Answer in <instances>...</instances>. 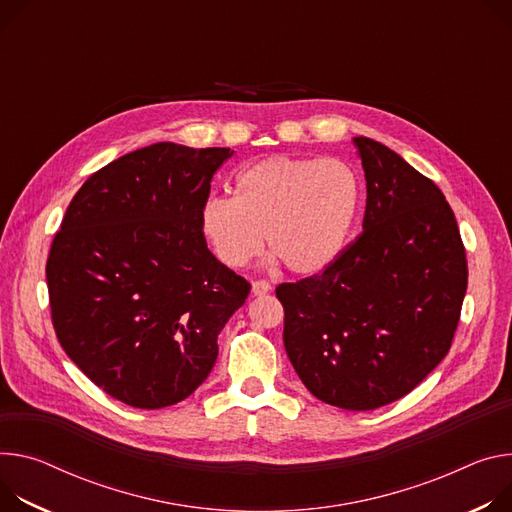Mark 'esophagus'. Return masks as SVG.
Here are the masks:
<instances>
[{
    "label": "esophagus",
    "instance_id": "34e87169",
    "mask_svg": "<svg viewBox=\"0 0 512 512\" xmlns=\"http://www.w3.org/2000/svg\"><path fill=\"white\" fill-rule=\"evenodd\" d=\"M251 292H253L255 296H263V294L271 292V284L265 282V280H255L253 286H251Z\"/></svg>",
    "mask_w": 512,
    "mask_h": 512
}]
</instances>
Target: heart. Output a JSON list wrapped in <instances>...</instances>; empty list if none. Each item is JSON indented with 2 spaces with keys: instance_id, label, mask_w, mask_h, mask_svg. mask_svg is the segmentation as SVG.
Here are the masks:
<instances>
[{
  "instance_id": "b5f03b06",
  "label": "heart",
  "mask_w": 512,
  "mask_h": 512,
  "mask_svg": "<svg viewBox=\"0 0 512 512\" xmlns=\"http://www.w3.org/2000/svg\"><path fill=\"white\" fill-rule=\"evenodd\" d=\"M235 198L210 196L200 230L226 267L247 265L263 247L296 275L327 269L341 253L359 206V179L339 159L269 157L243 169Z\"/></svg>"
}]
</instances>
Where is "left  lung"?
<instances>
[{"instance_id": "8db88e82", "label": "left lung", "mask_w": 512, "mask_h": 512, "mask_svg": "<svg viewBox=\"0 0 512 512\" xmlns=\"http://www.w3.org/2000/svg\"><path fill=\"white\" fill-rule=\"evenodd\" d=\"M353 143L365 171L363 230L327 267L275 288L284 345L322 402L374 410L421 384L447 355L468 259L437 185L371 138Z\"/></svg>"}]
</instances>
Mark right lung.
<instances>
[{"label": "right lung", "instance_id": "add662e5", "mask_svg": "<svg viewBox=\"0 0 512 512\" xmlns=\"http://www.w3.org/2000/svg\"><path fill=\"white\" fill-rule=\"evenodd\" d=\"M230 149L157 143L91 175L46 261L57 339L83 374L134 408L188 398L212 371L218 335L251 284L200 230Z\"/></svg>", "mask_w": 512, "mask_h": 512}]
</instances>
